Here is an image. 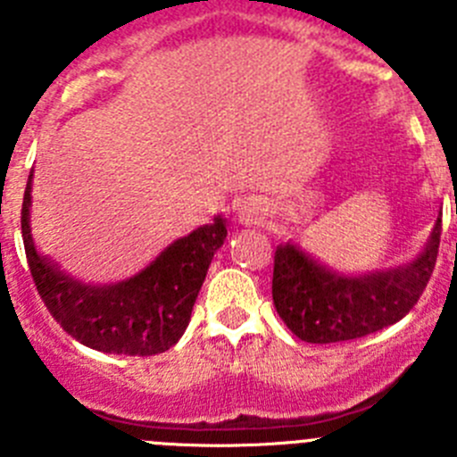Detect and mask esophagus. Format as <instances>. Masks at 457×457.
Instances as JSON below:
<instances>
[{"instance_id": "1", "label": "esophagus", "mask_w": 457, "mask_h": 457, "mask_svg": "<svg viewBox=\"0 0 457 457\" xmlns=\"http://www.w3.org/2000/svg\"><path fill=\"white\" fill-rule=\"evenodd\" d=\"M236 215L240 221H256L258 217L263 215V208H261V204L253 199H247V201H237L236 205Z\"/></svg>"}]
</instances>
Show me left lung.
Returning a JSON list of instances; mask_svg holds the SVG:
<instances>
[{
    "label": "left lung",
    "mask_w": 457,
    "mask_h": 457,
    "mask_svg": "<svg viewBox=\"0 0 457 457\" xmlns=\"http://www.w3.org/2000/svg\"><path fill=\"white\" fill-rule=\"evenodd\" d=\"M442 212L414 261L369 274H341L281 242L274 252L272 300L278 318L306 343L361 338L394 325L419 302L437 263Z\"/></svg>",
    "instance_id": "1"
}]
</instances>
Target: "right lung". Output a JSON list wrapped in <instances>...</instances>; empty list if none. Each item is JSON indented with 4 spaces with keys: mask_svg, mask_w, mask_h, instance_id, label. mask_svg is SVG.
Instances as JSON below:
<instances>
[{
    "mask_svg": "<svg viewBox=\"0 0 457 457\" xmlns=\"http://www.w3.org/2000/svg\"><path fill=\"white\" fill-rule=\"evenodd\" d=\"M31 179L34 169L20 217L24 252L40 300L63 332L87 348L128 357H151L176 345L187 329L210 261L226 240L221 215L173 240L135 277L116 284H84L36 249L29 226Z\"/></svg>",
    "mask_w": 457,
    "mask_h": 457,
    "instance_id": "obj_1",
    "label": "right lung"
}]
</instances>
